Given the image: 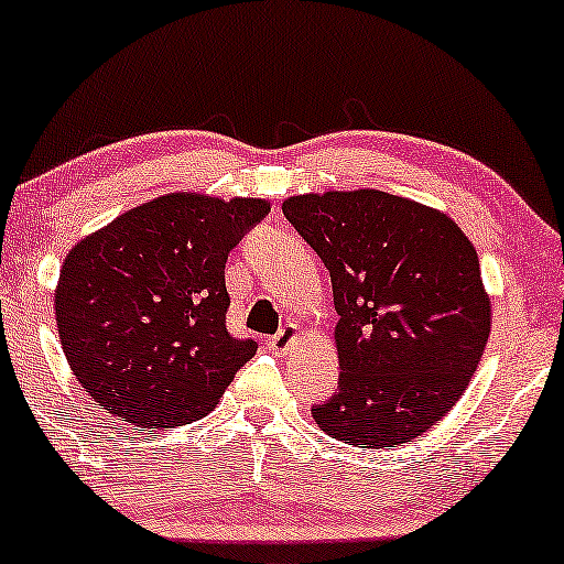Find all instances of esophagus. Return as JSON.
Wrapping results in <instances>:
<instances>
[{
    "mask_svg": "<svg viewBox=\"0 0 564 564\" xmlns=\"http://www.w3.org/2000/svg\"><path fill=\"white\" fill-rule=\"evenodd\" d=\"M297 334H300V328L295 326V323H288V326L276 330V334L267 341L269 351H272V354H284L292 346V341H295Z\"/></svg>",
    "mask_w": 564,
    "mask_h": 564,
    "instance_id": "1",
    "label": "esophagus"
}]
</instances>
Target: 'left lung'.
<instances>
[{"label":"left lung","instance_id":"left-lung-1","mask_svg":"<svg viewBox=\"0 0 564 564\" xmlns=\"http://www.w3.org/2000/svg\"><path fill=\"white\" fill-rule=\"evenodd\" d=\"M282 213L334 284L341 375L315 423L365 449L421 436L467 390L490 336L475 246L444 213L380 189L297 195Z\"/></svg>","mask_w":564,"mask_h":564}]
</instances>
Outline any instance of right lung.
Masks as SVG:
<instances>
[{"label": "right lung", "mask_w": 564, "mask_h": 564, "mask_svg": "<svg viewBox=\"0 0 564 564\" xmlns=\"http://www.w3.org/2000/svg\"><path fill=\"white\" fill-rule=\"evenodd\" d=\"M267 199L172 192L68 251L56 288L61 346L82 388L141 429L203 419L257 354L226 328V259Z\"/></svg>", "instance_id": "add662e5"}]
</instances>
